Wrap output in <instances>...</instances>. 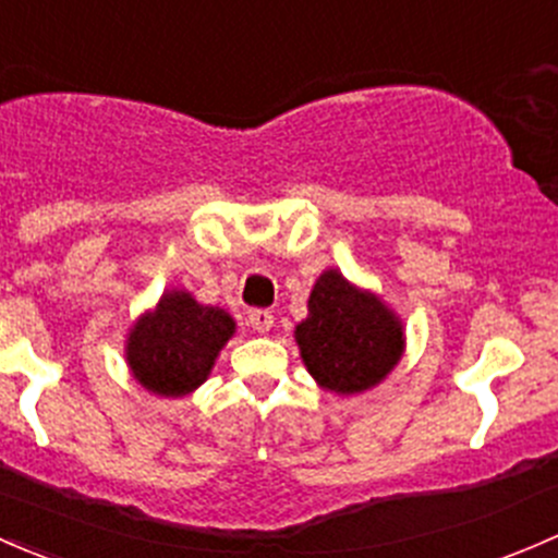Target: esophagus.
Here are the masks:
<instances>
[{"instance_id": "esophagus-1", "label": "esophagus", "mask_w": 558, "mask_h": 558, "mask_svg": "<svg viewBox=\"0 0 558 558\" xmlns=\"http://www.w3.org/2000/svg\"><path fill=\"white\" fill-rule=\"evenodd\" d=\"M250 325H252V330L268 332L274 327V314L268 312V308H252V312H250Z\"/></svg>"}]
</instances>
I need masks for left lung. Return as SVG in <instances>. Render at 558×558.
Listing matches in <instances>:
<instances>
[{
  "mask_svg": "<svg viewBox=\"0 0 558 558\" xmlns=\"http://www.w3.org/2000/svg\"><path fill=\"white\" fill-rule=\"evenodd\" d=\"M295 341L322 389L357 395L381 384L400 363L405 332L381 298L327 268L312 287L308 317L295 327Z\"/></svg>",
  "mask_w": 558,
  "mask_h": 558,
  "instance_id": "8db88e82",
  "label": "left lung"
}]
</instances>
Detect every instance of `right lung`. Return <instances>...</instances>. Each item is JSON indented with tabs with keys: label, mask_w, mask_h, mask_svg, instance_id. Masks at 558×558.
<instances>
[{
	"label": "right lung",
	"mask_w": 558,
	"mask_h": 558,
	"mask_svg": "<svg viewBox=\"0 0 558 558\" xmlns=\"http://www.w3.org/2000/svg\"><path fill=\"white\" fill-rule=\"evenodd\" d=\"M233 332L236 322L228 312L204 306L185 290H169L131 327L125 360L147 392L182 398L209 378Z\"/></svg>",
	"instance_id": "add662e5"
}]
</instances>
